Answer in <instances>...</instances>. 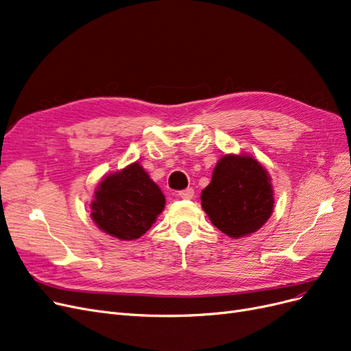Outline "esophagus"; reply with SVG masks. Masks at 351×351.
I'll list each match as a JSON object with an SVG mask.
<instances>
[{
    "label": "esophagus",
    "instance_id": "1",
    "mask_svg": "<svg viewBox=\"0 0 351 351\" xmlns=\"http://www.w3.org/2000/svg\"><path fill=\"white\" fill-rule=\"evenodd\" d=\"M179 197L182 199H191L193 197V189L192 188H188V189H184L179 192Z\"/></svg>",
    "mask_w": 351,
    "mask_h": 351
}]
</instances>
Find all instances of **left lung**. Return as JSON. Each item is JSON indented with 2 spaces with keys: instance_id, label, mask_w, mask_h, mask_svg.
Instances as JSON below:
<instances>
[{
  "instance_id": "8db88e82",
  "label": "left lung",
  "mask_w": 351,
  "mask_h": 351,
  "mask_svg": "<svg viewBox=\"0 0 351 351\" xmlns=\"http://www.w3.org/2000/svg\"><path fill=\"white\" fill-rule=\"evenodd\" d=\"M274 186L266 169L253 156L224 154L202 191V210L211 223L231 239L262 228L274 213Z\"/></svg>"
}]
</instances>
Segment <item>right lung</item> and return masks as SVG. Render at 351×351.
Returning a JSON list of instances; mask_svg holds the SVG:
<instances>
[{"mask_svg": "<svg viewBox=\"0 0 351 351\" xmlns=\"http://www.w3.org/2000/svg\"><path fill=\"white\" fill-rule=\"evenodd\" d=\"M165 204L160 188L134 162L102 178L90 202V218L108 236L130 241L145 234Z\"/></svg>", "mask_w": 351, "mask_h": 351, "instance_id": "1", "label": "right lung"}]
</instances>
